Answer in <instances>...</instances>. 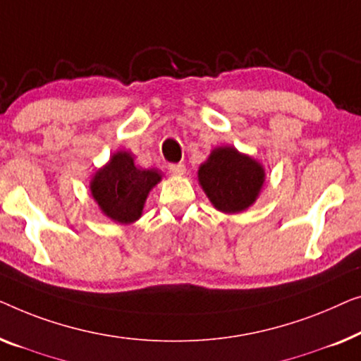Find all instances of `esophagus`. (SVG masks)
<instances>
[{
    "instance_id": "34e87169",
    "label": "esophagus",
    "mask_w": 361,
    "mask_h": 361,
    "mask_svg": "<svg viewBox=\"0 0 361 361\" xmlns=\"http://www.w3.org/2000/svg\"><path fill=\"white\" fill-rule=\"evenodd\" d=\"M169 171L175 176H183L186 173V166L183 164H173V165H169Z\"/></svg>"
}]
</instances>
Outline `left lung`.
Here are the masks:
<instances>
[{"label":"left lung","instance_id":"obj_1","mask_svg":"<svg viewBox=\"0 0 361 361\" xmlns=\"http://www.w3.org/2000/svg\"><path fill=\"white\" fill-rule=\"evenodd\" d=\"M197 181L217 211L237 214L250 207L265 183V169L235 147H216L197 170Z\"/></svg>","mask_w":361,"mask_h":361}]
</instances>
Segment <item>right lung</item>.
Returning a JSON list of instances; mask_svg holds the SVG:
<instances>
[{
	"instance_id": "1",
	"label": "right lung",
	"mask_w": 361,
	"mask_h": 361,
	"mask_svg": "<svg viewBox=\"0 0 361 361\" xmlns=\"http://www.w3.org/2000/svg\"><path fill=\"white\" fill-rule=\"evenodd\" d=\"M161 181L159 170H140L129 152L119 150L91 176L90 191L101 212L119 224L139 221L147 196Z\"/></svg>"
}]
</instances>
